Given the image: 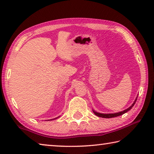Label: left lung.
I'll list each match as a JSON object with an SVG mask.
<instances>
[{
	"label": "left lung",
	"mask_w": 154,
	"mask_h": 154,
	"mask_svg": "<svg viewBox=\"0 0 154 154\" xmlns=\"http://www.w3.org/2000/svg\"><path fill=\"white\" fill-rule=\"evenodd\" d=\"M137 97L136 98V99H135L134 102L133 103V104L130 106L129 108H128L127 109H126V110H124L123 111H120V112H118V113H108V114H104V113H98V112H96L95 111L93 110V112L94 113L96 116H97L98 117H100V118H115V117H118V116H122V115L124 114L125 113H126V112H128V111H130V109H131L132 108V106H134V105L135 104V103H136L137 101Z\"/></svg>",
	"instance_id": "1"
}]
</instances>
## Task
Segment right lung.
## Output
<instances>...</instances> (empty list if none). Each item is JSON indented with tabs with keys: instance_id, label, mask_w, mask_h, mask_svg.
Returning <instances> with one entry per match:
<instances>
[{
	"instance_id": "add662e5",
	"label": "right lung",
	"mask_w": 154,
	"mask_h": 154,
	"mask_svg": "<svg viewBox=\"0 0 154 154\" xmlns=\"http://www.w3.org/2000/svg\"><path fill=\"white\" fill-rule=\"evenodd\" d=\"M57 118H55V119H57Z\"/></svg>"
}]
</instances>
